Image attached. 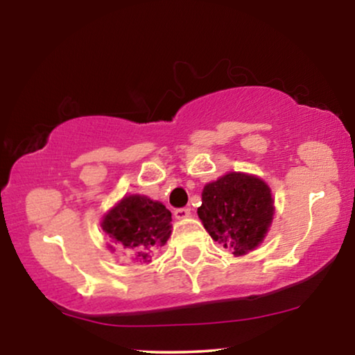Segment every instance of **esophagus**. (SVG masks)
Returning <instances> with one entry per match:
<instances>
[{
  "label": "esophagus",
  "mask_w": 355,
  "mask_h": 355,
  "mask_svg": "<svg viewBox=\"0 0 355 355\" xmlns=\"http://www.w3.org/2000/svg\"><path fill=\"white\" fill-rule=\"evenodd\" d=\"M189 216H191V209L189 207H182L173 211V217H175L177 220H183V218H188Z\"/></svg>",
  "instance_id": "obj_1"
}]
</instances>
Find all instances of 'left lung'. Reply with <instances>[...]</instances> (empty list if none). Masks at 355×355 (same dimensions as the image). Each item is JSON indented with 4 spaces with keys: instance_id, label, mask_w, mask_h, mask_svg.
<instances>
[{
    "instance_id": "1",
    "label": "left lung",
    "mask_w": 355,
    "mask_h": 355,
    "mask_svg": "<svg viewBox=\"0 0 355 355\" xmlns=\"http://www.w3.org/2000/svg\"><path fill=\"white\" fill-rule=\"evenodd\" d=\"M198 216L214 241L233 256L251 252L267 236L275 216V199L262 178L228 172L202 189Z\"/></svg>"
}]
</instances>
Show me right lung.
<instances>
[{"mask_svg": "<svg viewBox=\"0 0 355 355\" xmlns=\"http://www.w3.org/2000/svg\"><path fill=\"white\" fill-rule=\"evenodd\" d=\"M172 214L162 202L144 194H128L103 216L101 228L111 239L107 248L123 249L135 261L151 262V254L172 234Z\"/></svg>", "mask_w": 355, "mask_h": 355, "instance_id": "obj_1", "label": "right lung"}]
</instances>
